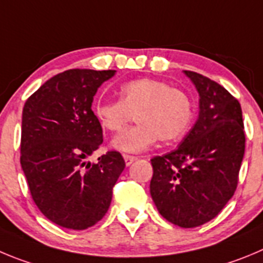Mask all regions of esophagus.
I'll use <instances>...</instances> for the list:
<instances>
[{
    "mask_svg": "<svg viewBox=\"0 0 263 263\" xmlns=\"http://www.w3.org/2000/svg\"><path fill=\"white\" fill-rule=\"evenodd\" d=\"M123 158H124V162H126V166H129V165H132V163H134L135 161H136L137 157L128 156V154H124Z\"/></svg>",
    "mask_w": 263,
    "mask_h": 263,
    "instance_id": "obj_1",
    "label": "esophagus"
}]
</instances>
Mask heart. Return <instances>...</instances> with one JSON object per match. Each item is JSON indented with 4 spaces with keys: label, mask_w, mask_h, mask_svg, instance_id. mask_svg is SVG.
Masks as SVG:
<instances>
[{
    "label": "heart",
    "mask_w": 263,
    "mask_h": 263,
    "mask_svg": "<svg viewBox=\"0 0 263 263\" xmlns=\"http://www.w3.org/2000/svg\"><path fill=\"white\" fill-rule=\"evenodd\" d=\"M134 114L136 126L115 136L111 148L122 153H140L157 140L170 143L180 139L190 128L193 105L185 92L156 79H136L122 85L119 101L98 102L95 117L109 132L123 128Z\"/></svg>",
    "instance_id": "b5f03b06"
}]
</instances>
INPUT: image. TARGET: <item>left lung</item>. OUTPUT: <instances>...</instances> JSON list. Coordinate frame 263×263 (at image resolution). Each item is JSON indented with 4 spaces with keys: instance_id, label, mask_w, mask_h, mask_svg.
Wrapping results in <instances>:
<instances>
[{
    "instance_id": "obj_1",
    "label": "left lung",
    "mask_w": 263,
    "mask_h": 263,
    "mask_svg": "<svg viewBox=\"0 0 263 263\" xmlns=\"http://www.w3.org/2000/svg\"><path fill=\"white\" fill-rule=\"evenodd\" d=\"M197 90L198 118L175 151L152 159L151 196L183 228L209 222L234 196L245 151L239 101L209 78L184 71Z\"/></svg>"
}]
</instances>
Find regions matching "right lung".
I'll return each instance as SVG.
<instances>
[{"label":"right lung","instance_id":"1","mask_svg":"<svg viewBox=\"0 0 263 263\" xmlns=\"http://www.w3.org/2000/svg\"><path fill=\"white\" fill-rule=\"evenodd\" d=\"M115 70H67L44 83L24 104L21 165L40 212L55 224L85 230L109 210L124 170L118 152L87 161L102 144L93 97Z\"/></svg>","mask_w":263,"mask_h":263}]
</instances>
